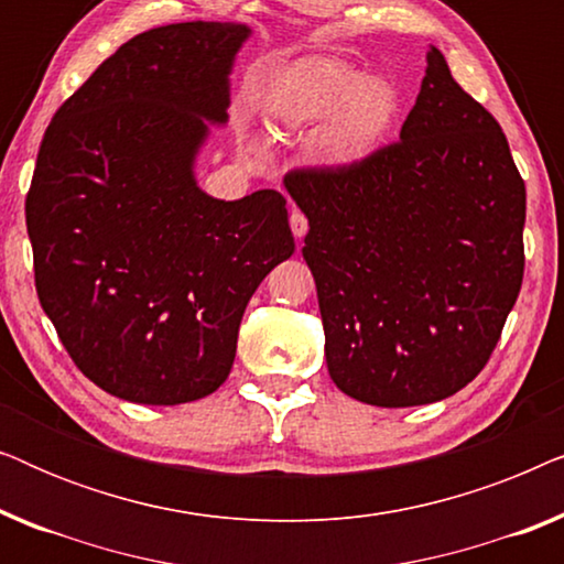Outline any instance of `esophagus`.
Wrapping results in <instances>:
<instances>
[{
	"label": "esophagus",
	"mask_w": 564,
	"mask_h": 564,
	"mask_svg": "<svg viewBox=\"0 0 564 564\" xmlns=\"http://www.w3.org/2000/svg\"><path fill=\"white\" fill-rule=\"evenodd\" d=\"M290 226H292V234H295V238H303L307 234V218L300 210L290 213Z\"/></svg>",
	"instance_id": "34e87169"
}]
</instances>
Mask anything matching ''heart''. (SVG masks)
Returning <instances> with one entry per match:
<instances>
[{"label":"heart","instance_id":"b5f03b06","mask_svg":"<svg viewBox=\"0 0 564 564\" xmlns=\"http://www.w3.org/2000/svg\"><path fill=\"white\" fill-rule=\"evenodd\" d=\"M269 128L297 138L321 128L330 164H357L377 151L400 118V91L380 74H361L334 56H307L267 84Z\"/></svg>","mask_w":564,"mask_h":564}]
</instances>
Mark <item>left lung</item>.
<instances>
[{"label": "left lung", "instance_id": "1", "mask_svg": "<svg viewBox=\"0 0 564 564\" xmlns=\"http://www.w3.org/2000/svg\"><path fill=\"white\" fill-rule=\"evenodd\" d=\"M400 141L351 166L300 169L303 257L330 380L377 408L436 403L473 382L523 280L527 187L496 118L431 45Z\"/></svg>", "mask_w": 564, "mask_h": 564}]
</instances>
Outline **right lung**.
<instances>
[{
	"label": "right lung",
	"instance_id": "1",
	"mask_svg": "<svg viewBox=\"0 0 564 564\" xmlns=\"http://www.w3.org/2000/svg\"><path fill=\"white\" fill-rule=\"evenodd\" d=\"M243 22L122 43L58 107L25 199L35 290L76 367L141 405L210 395L261 280L292 257L288 199H218L197 156L223 128Z\"/></svg>",
	"mask_w": 564,
	"mask_h": 564
}]
</instances>
